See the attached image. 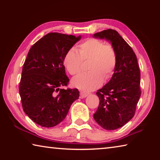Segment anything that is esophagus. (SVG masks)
I'll list each match as a JSON object with an SVG mask.
<instances>
[{
    "instance_id": "34e87169",
    "label": "esophagus",
    "mask_w": 160,
    "mask_h": 160,
    "mask_svg": "<svg viewBox=\"0 0 160 160\" xmlns=\"http://www.w3.org/2000/svg\"><path fill=\"white\" fill-rule=\"evenodd\" d=\"M89 94L88 92H84V91H80V98H85L87 96H88Z\"/></svg>"
}]
</instances>
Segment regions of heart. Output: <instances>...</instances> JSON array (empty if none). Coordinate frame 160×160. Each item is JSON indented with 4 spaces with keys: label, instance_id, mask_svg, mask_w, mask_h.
I'll return each instance as SVG.
<instances>
[{
    "label": "heart",
    "instance_id": "obj_1",
    "mask_svg": "<svg viewBox=\"0 0 160 160\" xmlns=\"http://www.w3.org/2000/svg\"><path fill=\"white\" fill-rule=\"evenodd\" d=\"M89 61L90 71L81 73L72 80L75 88L84 91H92L99 88L104 78H109L114 72L117 63L115 48L102 40L90 38L78 46V51L70 48L65 54L63 63L69 73L75 75L82 70L83 61Z\"/></svg>",
    "mask_w": 160,
    "mask_h": 160
}]
</instances>
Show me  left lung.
<instances>
[{
	"label": "left lung",
	"mask_w": 160,
	"mask_h": 160,
	"mask_svg": "<svg viewBox=\"0 0 160 160\" xmlns=\"http://www.w3.org/2000/svg\"><path fill=\"white\" fill-rule=\"evenodd\" d=\"M94 37L110 41L117 55L112 78L97 92L99 104L93 115L100 126L112 131L125 125L135 115L141 94L140 71L133 50L114 29L95 33Z\"/></svg>",
	"instance_id": "1"
}]
</instances>
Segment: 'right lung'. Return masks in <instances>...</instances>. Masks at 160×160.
<instances>
[{
  "label": "right lung",
  "instance_id": "add662e5",
  "mask_svg": "<svg viewBox=\"0 0 160 160\" xmlns=\"http://www.w3.org/2000/svg\"><path fill=\"white\" fill-rule=\"evenodd\" d=\"M80 38L51 32L29 51L19 92L24 112L38 125L47 128L58 125L79 97L78 89L61 88L69 82L63 66L65 54Z\"/></svg>",
  "mask_w": 160,
  "mask_h": 160
}]
</instances>
